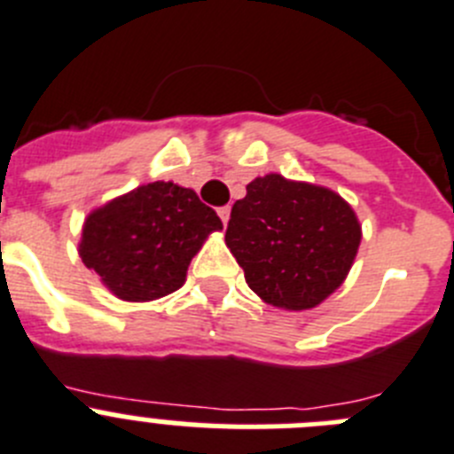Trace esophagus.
<instances>
[{
  "mask_svg": "<svg viewBox=\"0 0 454 454\" xmlns=\"http://www.w3.org/2000/svg\"><path fill=\"white\" fill-rule=\"evenodd\" d=\"M217 215H219V217H222L223 226H226L228 219H231V206H222V207H219V210H217Z\"/></svg>",
  "mask_w": 454,
  "mask_h": 454,
  "instance_id": "34e87169",
  "label": "esophagus"
}]
</instances>
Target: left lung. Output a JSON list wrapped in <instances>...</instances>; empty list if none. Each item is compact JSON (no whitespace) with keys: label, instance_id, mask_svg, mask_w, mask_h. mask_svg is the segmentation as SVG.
Returning a JSON list of instances; mask_svg holds the SVG:
<instances>
[{"label":"left lung","instance_id":"left-lung-1","mask_svg":"<svg viewBox=\"0 0 454 454\" xmlns=\"http://www.w3.org/2000/svg\"><path fill=\"white\" fill-rule=\"evenodd\" d=\"M362 226L328 187L267 174L247 185L226 228V247L264 303L309 309L348 276Z\"/></svg>","mask_w":454,"mask_h":454}]
</instances>
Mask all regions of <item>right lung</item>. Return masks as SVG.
Masks as SVG:
<instances>
[{"label": "right lung", "mask_w": 454, "mask_h": 454, "mask_svg": "<svg viewBox=\"0 0 454 454\" xmlns=\"http://www.w3.org/2000/svg\"><path fill=\"white\" fill-rule=\"evenodd\" d=\"M222 228L197 192L156 181L90 212L79 255L117 298L145 303L176 292L206 237Z\"/></svg>", "instance_id": "obj_1"}]
</instances>
